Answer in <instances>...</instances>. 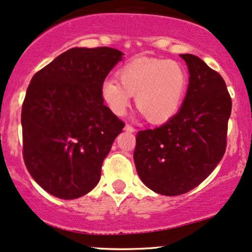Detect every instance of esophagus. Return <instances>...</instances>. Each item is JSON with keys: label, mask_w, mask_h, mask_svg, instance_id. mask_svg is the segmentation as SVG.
Returning <instances> with one entry per match:
<instances>
[{"label": "esophagus", "mask_w": 252, "mask_h": 252, "mask_svg": "<svg viewBox=\"0 0 252 252\" xmlns=\"http://www.w3.org/2000/svg\"><path fill=\"white\" fill-rule=\"evenodd\" d=\"M124 129H126V130L129 131V132H134L135 131V128H134V126H131L130 124H126Z\"/></svg>", "instance_id": "34e87169"}]
</instances>
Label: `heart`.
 Here are the masks:
<instances>
[{"instance_id":"obj_1","label":"heart","mask_w":252,"mask_h":252,"mask_svg":"<svg viewBox=\"0 0 252 252\" xmlns=\"http://www.w3.org/2000/svg\"><path fill=\"white\" fill-rule=\"evenodd\" d=\"M120 82L107 79L100 94L110 112L123 116L135 95V105L149 123H164L181 107L188 87L183 65L172 60L136 59L117 71Z\"/></svg>"}]
</instances>
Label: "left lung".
Listing matches in <instances>:
<instances>
[{
  "mask_svg": "<svg viewBox=\"0 0 252 252\" xmlns=\"http://www.w3.org/2000/svg\"><path fill=\"white\" fill-rule=\"evenodd\" d=\"M189 69L183 105L166 123L136 134L134 160L146 187L158 193H185L213 172L227 145L232 99L225 81L195 55H179Z\"/></svg>",
  "mask_w": 252,
  "mask_h": 252,
  "instance_id": "8db88e82",
  "label": "left lung"
}]
</instances>
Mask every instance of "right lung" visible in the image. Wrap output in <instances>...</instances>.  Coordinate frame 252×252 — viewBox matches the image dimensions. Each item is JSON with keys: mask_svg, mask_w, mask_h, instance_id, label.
Returning <instances> with one entry per match:
<instances>
[{"mask_svg": "<svg viewBox=\"0 0 252 252\" xmlns=\"http://www.w3.org/2000/svg\"><path fill=\"white\" fill-rule=\"evenodd\" d=\"M107 46L73 48L34 74L21 110L30 175L63 200L90 192L124 122L104 105L100 86L122 60Z\"/></svg>", "mask_w": 252, "mask_h": 252, "instance_id": "1", "label": "right lung"}]
</instances>
